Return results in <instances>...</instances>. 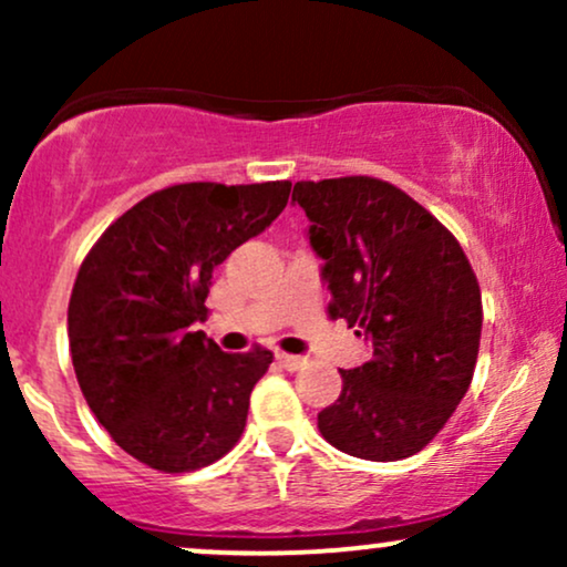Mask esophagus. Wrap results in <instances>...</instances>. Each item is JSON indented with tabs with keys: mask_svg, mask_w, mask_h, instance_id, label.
I'll return each mask as SVG.
<instances>
[{
	"mask_svg": "<svg viewBox=\"0 0 567 567\" xmlns=\"http://www.w3.org/2000/svg\"><path fill=\"white\" fill-rule=\"evenodd\" d=\"M277 362L282 365L285 370H301L306 365V357H296V354H285V351H279L277 354Z\"/></svg>",
	"mask_w": 567,
	"mask_h": 567,
	"instance_id": "1",
	"label": "esophagus"
}]
</instances>
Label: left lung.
<instances>
[{"label":"left lung","mask_w":567,"mask_h":567,"mask_svg":"<svg viewBox=\"0 0 567 567\" xmlns=\"http://www.w3.org/2000/svg\"><path fill=\"white\" fill-rule=\"evenodd\" d=\"M292 199L324 258L333 320L373 343L341 370L343 389L317 415L322 437L368 461L424 451L470 389L483 296L464 247L424 205L370 175L298 181Z\"/></svg>","instance_id":"obj_1"}]
</instances>
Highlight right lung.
<instances>
[{
	"mask_svg": "<svg viewBox=\"0 0 567 567\" xmlns=\"http://www.w3.org/2000/svg\"><path fill=\"white\" fill-rule=\"evenodd\" d=\"M290 181L175 184L90 247L69 301L76 381L122 451L165 474L224 458L245 432L269 349L226 354L207 320L213 269L285 210Z\"/></svg>",
	"mask_w": 567,
	"mask_h": 567,
	"instance_id": "right-lung-1",
	"label": "right lung"
}]
</instances>
